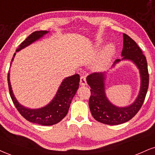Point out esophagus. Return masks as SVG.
Segmentation results:
<instances>
[{"label":"esophagus","mask_w":155,"mask_h":155,"mask_svg":"<svg viewBox=\"0 0 155 155\" xmlns=\"http://www.w3.org/2000/svg\"><path fill=\"white\" fill-rule=\"evenodd\" d=\"M81 85H85L87 84L86 83V78L85 76H81V82H80Z\"/></svg>","instance_id":"obj_1"}]
</instances>
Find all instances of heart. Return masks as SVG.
Instances as JSON below:
<instances>
[{"mask_svg": "<svg viewBox=\"0 0 155 155\" xmlns=\"http://www.w3.org/2000/svg\"><path fill=\"white\" fill-rule=\"evenodd\" d=\"M102 41H103L102 39H98L97 40L96 45H99L101 42H102ZM114 51H115V45H114L113 42L108 44V45L104 47V50L102 51L101 59L98 63V66H97L98 67V68H101L105 66V64H106V62H108V60L113 56Z\"/></svg>", "mask_w": 155, "mask_h": 155, "instance_id": "b5f03b06", "label": "heart"}]
</instances>
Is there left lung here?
<instances>
[{
  "label": "left lung",
  "instance_id": "1",
  "mask_svg": "<svg viewBox=\"0 0 155 155\" xmlns=\"http://www.w3.org/2000/svg\"><path fill=\"white\" fill-rule=\"evenodd\" d=\"M124 45L122 59L116 60L112 68L121 61L132 62L139 70L140 74V89L137 98L127 106H117L110 102L106 93L107 72H94L87 76V83L91 87V95L89 108L96 121L108 125H118L131 119L142 107L149 86V73L146 57L134 40L123 34Z\"/></svg>",
  "mask_w": 155,
  "mask_h": 155
}]
</instances>
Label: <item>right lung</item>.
I'll return each mask as SVG.
<instances>
[{"instance_id":"1","label":"right lung","mask_w":155,"mask_h":155,"mask_svg":"<svg viewBox=\"0 0 155 155\" xmlns=\"http://www.w3.org/2000/svg\"><path fill=\"white\" fill-rule=\"evenodd\" d=\"M49 32V31H37L33 32L19 45L18 48L16 49V52L37 41ZM16 54V53H14L13 54L11 66ZM79 83L80 75L78 74L65 78L61 83L54 97L48 104L41 108H30L23 106L17 101L13 94L11 85L10 71L8 73L9 92L11 98L17 110L27 121L43 126L54 125L59 123L62 118L65 117L72 98L79 87Z\"/></svg>"}]
</instances>
